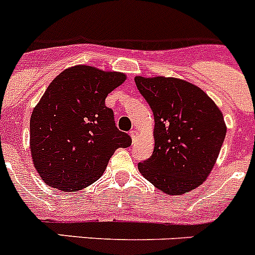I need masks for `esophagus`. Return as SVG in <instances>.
Here are the masks:
<instances>
[{"instance_id":"34e87169","label":"esophagus","mask_w":255,"mask_h":255,"mask_svg":"<svg viewBox=\"0 0 255 255\" xmlns=\"http://www.w3.org/2000/svg\"><path fill=\"white\" fill-rule=\"evenodd\" d=\"M130 136H131V139H132V143H134L135 141V139H136V136H138V131H136V130H131V131H130Z\"/></svg>"}]
</instances>
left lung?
Wrapping results in <instances>:
<instances>
[{
    "label": "left lung",
    "instance_id": "left-lung-1",
    "mask_svg": "<svg viewBox=\"0 0 255 255\" xmlns=\"http://www.w3.org/2000/svg\"><path fill=\"white\" fill-rule=\"evenodd\" d=\"M154 116V149L140 173L168 195H180L208 177L226 136L224 116L200 88L176 78L134 79Z\"/></svg>",
    "mask_w": 255,
    "mask_h": 255
}]
</instances>
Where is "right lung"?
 Listing matches in <instances>:
<instances>
[{"label":"right lung","instance_id":"right-lung-1","mask_svg":"<svg viewBox=\"0 0 255 255\" xmlns=\"http://www.w3.org/2000/svg\"><path fill=\"white\" fill-rule=\"evenodd\" d=\"M125 75L92 66L70 67L48 85L30 117V152L47 185L75 191L102 176L117 148L131 138L115 124L106 97Z\"/></svg>","mask_w":255,"mask_h":255}]
</instances>
